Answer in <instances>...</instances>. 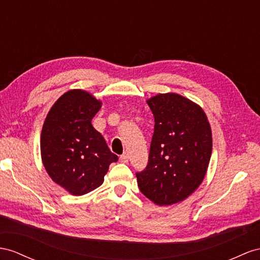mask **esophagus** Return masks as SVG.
I'll return each mask as SVG.
<instances>
[{"mask_svg":"<svg viewBox=\"0 0 260 260\" xmlns=\"http://www.w3.org/2000/svg\"><path fill=\"white\" fill-rule=\"evenodd\" d=\"M119 161L123 164H127L128 162V155L127 154H123L119 157Z\"/></svg>","mask_w":260,"mask_h":260,"instance_id":"obj_1","label":"esophagus"}]
</instances>
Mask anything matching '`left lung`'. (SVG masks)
I'll list each match as a JSON object with an SVG mask.
<instances>
[{"mask_svg": "<svg viewBox=\"0 0 260 260\" xmlns=\"http://www.w3.org/2000/svg\"><path fill=\"white\" fill-rule=\"evenodd\" d=\"M147 104L155 118L148 162L136 172L138 188L157 205L183 201L203 181L212 154V133L203 110L176 93Z\"/></svg>", "mask_w": 260, "mask_h": 260, "instance_id": "8db88e82", "label": "left lung"}]
</instances>
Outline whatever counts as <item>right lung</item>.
Segmentation results:
<instances>
[{
	"label": "right lung",
	"instance_id": "1",
	"mask_svg": "<svg viewBox=\"0 0 260 260\" xmlns=\"http://www.w3.org/2000/svg\"><path fill=\"white\" fill-rule=\"evenodd\" d=\"M101 102L82 90L66 92L52 105L42 129L41 151L46 171L73 196L99 188L118 157L91 121Z\"/></svg>",
	"mask_w": 260,
	"mask_h": 260
}]
</instances>
